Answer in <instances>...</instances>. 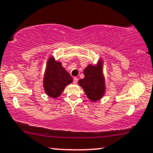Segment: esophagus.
Returning a JSON list of instances; mask_svg holds the SVG:
<instances>
[{"label": "esophagus", "instance_id": "obj_1", "mask_svg": "<svg viewBox=\"0 0 153 153\" xmlns=\"http://www.w3.org/2000/svg\"><path fill=\"white\" fill-rule=\"evenodd\" d=\"M78 78H76V77H74V78H73V83L76 84L77 82H78Z\"/></svg>", "mask_w": 153, "mask_h": 153}]
</instances>
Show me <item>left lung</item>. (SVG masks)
<instances>
[{
	"label": "left lung",
	"mask_w": 153,
	"mask_h": 153,
	"mask_svg": "<svg viewBox=\"0 0 153 153\" xmlns=\"http://www.w3.org/2000/svg\"><path fill=\"white\" fill-rule=\"evenodd\" d=\"M102 66L101 59L97 65H88L83 71L85 78L78 81V84L85 91L87 97L94 102L101 99L106 91Z\"/></svg>",
	"instance_id": "1"
}]
</instances>
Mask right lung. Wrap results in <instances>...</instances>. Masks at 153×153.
I'll use <instances>...</instances> for the list:
<instances>
[{"label": "right lung", "mask_w": 153, "mask_h": 153, "mask_svg": "<svg viewBox=\"0 0 153 153\" xmlns=\"http://www.w3.org/2000/svg\"><path fill=\"white\" fill-rule=\"evenodd\" d=\"M44 89L50 97H58L68 84L73 82V78L62 66L60 62L51 57L47 63L44 76Z\"/></svg>", "instance_id": "obj_1"}]
</instances>
